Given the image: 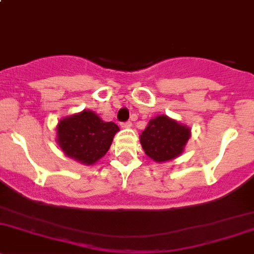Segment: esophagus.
<instances>
[{
	"label": "esophagus",
	"mask_w": 254,
	"mask_h": 254,
	"mask_svg": "<svg viewBox=\"0 0 254 254\" xmlns=\"http://www.w3.org/2000/svg\"><path fill=\"white\" fill-rule=\"evenodd\" d=\"M120 127H122L123 129H127V127H131V122L122 123V124H120Z\"/></svg>",
	"instance_id": "obj_1"
}]
</instances>
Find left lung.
I'll return each mask as SVG.
<instances>
[{
    "mask_svg": "<svg viewBox=\"0 0 254 254\" xmlns=\"http://www.w3.org/2000/svg\"><path fill=\"white\" fill-rule=\"evenodd\" d=\"M191 137V129L167 115L152 118L140 134V144L145 154L155 162H167L185 151Z\"/></svg>",
    "mask_w": 254,
    "mask_h": 254,
    "instance_id": "obj_1",
    "label": "left lung"
}]
</instances>
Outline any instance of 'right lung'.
Masks as SVG:
<instances>
[{"label":"right lung","mask_w":254,"mask_h":254,"mask_svg":"<svg viewBox=\"0 0 254 254\" xmlns=\"http://www.w3.org/2000/svg\"><path fill=\"white\" fill-rule=\"evenodd\" d=\"M119 127L104 122L92 110L64 117L57 124V144L70 159L83 165H94L108 152Z\"/></svg>","instance_id":"add662e5"}]
</instances>
